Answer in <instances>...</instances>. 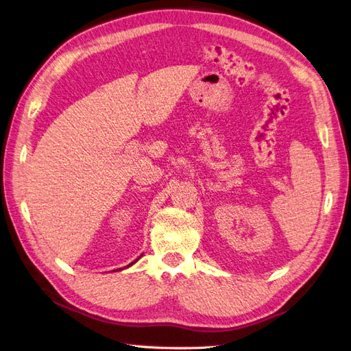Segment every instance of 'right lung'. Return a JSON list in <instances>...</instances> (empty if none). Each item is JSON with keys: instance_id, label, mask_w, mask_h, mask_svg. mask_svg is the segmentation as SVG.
<instances>
[{"instance_id": "obj_1", "label": "right lung", "mask_w": 351, "mask_h": 351, "mask_svg": "<svg viewBox=\"0 0 351 351\" xmlns=\"http://www.w3.org/2000/svg\"><path fill=\"white\" fill-rule=\"evenodd\" d=\"M131 264H132V263H131ZM131 264H130V266H131Z\"/></svg>"}]
</instances>
